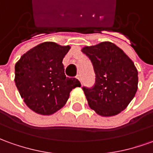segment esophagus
<instances>
[{
    "mask_svg": "<svg viewBox=\"0 0 153 153\" xmlns=\"http://www.w3.org/2000/svg\"><path fill=\"white\" fill-rule=\"evenodd\" d=\"M76 78L78 79L79 81H80V82L82 83V77H81V76H80V75H77V76H76Z\"/></svg>",
    "mask_w": 153,
    "mask_h": 153,
    "instance_id": "34e87169",
    "label": "esophagus"
}]
</instances>
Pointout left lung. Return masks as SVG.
<instances>
[{
    "mask_svg": "<svg viewBox=\"0 0 153 153\" xmlns=\"http://www.w3.org/2000/svg\"><path fill=\"white\" fill-rule=\"evenodd\" d=\"M82 51L91 60L96 74L94 86L82 87L89 107L102 117L120 113L137 91L138 72L133 62L109 42L85 46Z\"/></svg>",
    "mask_w": 153,
    "mask_h": 153,
    "instance_id": "obj_1",
    "label": "left lung"
}]
</instances>
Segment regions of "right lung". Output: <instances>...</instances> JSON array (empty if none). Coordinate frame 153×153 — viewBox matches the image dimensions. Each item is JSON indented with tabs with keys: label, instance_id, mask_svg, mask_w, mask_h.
<instances>
[{
	"label": "right lung",
	"instance_id": "add662e5",
	"mask_svg": "<svg viewBox=\"0 0 153 153\" xmlns=\"http://www.w3.org/2000/svg\"><path fill=\"white\" fill-rule=\"evenodd\" d=\"M69 46L46 42L31 48L15 66V82L26 106L41 115H51L65 105L71 91L81 87L66 77L62 60Z\"/></svg>",
	"mask_w": 153,
	"mask_h": 153
}]
</instances>
